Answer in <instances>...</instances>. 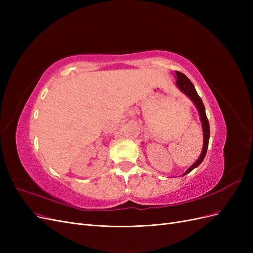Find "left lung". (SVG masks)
<instances>
[{
	"label": "left lung",
	"instance_id": "obj_1",
	"mask_svg": "<svg viewBox=\"0 0 253 253\" xmlns=\"http://www.w3.org/2000/svg\"><path fill=\"white\" fill-rule=\"evenodd\" d=\"M175 73H176V77H177V79H176V85H177V87L182 91L183 94H185L187 97H189L191 100L193 101L198 113H200V117H201L202 126H203V132H204V147H203L202 154L196 160V163H194L192 166H191L189 169L185 172V174H183V175H186V174L190 173L193 169H195L196 167L200 166L204 160V158L207 154V149H208V144H209L210 126H209L208 118H207V115H206L205 105L203 103V100L201 99V97L198 96L197 91H196V89L193 85V83L191 82L187 76L183 75L182 73H180V72H175Z\"/></svg>",
	"mask_w": 253,
	"mask_h": 253
}]
</instances>
